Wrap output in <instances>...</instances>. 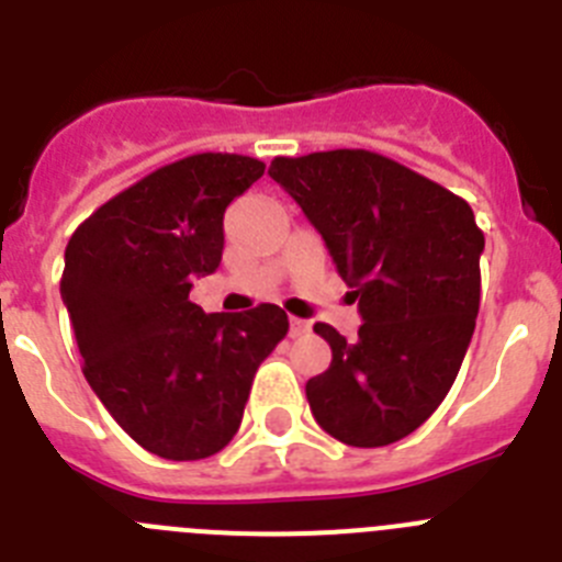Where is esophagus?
<instances>
[{
	"instance_id": "1",
	"label": "esophagus",
	"mask_w": 562,
	"mask_h": 562,
	"mask_svg": "<svg viewBox=\"0 0 562 562\" xmlns=\"http://www.w3.org/2000/svg\"><path fill=\"white\" fill-rule=\"evenodd\" d=\"M310 331V321H301V317H290V337H301Z\"/></svg>"
}]
</instances>
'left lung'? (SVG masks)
Instances as JSON below:
<instances>
[{"instance_id":"obj_1","label":"left lung","mask_w":562,"mask_h":562,"mask_svg":"<svg viewBox=\"0 0 562 562\" xmlns=\"http://www.w3.org/2000/svg\"><path fill=\"white\" fill-rule=\"evenodd\" d=\"M270 177L324 236L366 324L315 331L331 366L306 382L312 416L351 448L414 434L448 396L481 304L484 233L439 182L366 148L276 157Z\"/></svg>"}]
</instances>
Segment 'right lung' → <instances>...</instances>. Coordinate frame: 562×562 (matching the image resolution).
<instances>
[{
	"mask_svg": "<svg viewBox=\"0 0 562 562\" xmlns=\"http://www.w3.org/2000/svg\"><path fill=\"white\" fill-rule=\"evenodd\" d=\"M265 173L245 154L157 168L78 225L61 297L83 376L148 453L196 461L236 436L258 366L286 337L276 304L205 315L193 278L220 267L225 207Z\"/></svg>",
	"mask_w": 562,
	"mask_h": 562,
	"instance_id": "right-lung-1",
	"label": "right lung"
}]
</instances>
